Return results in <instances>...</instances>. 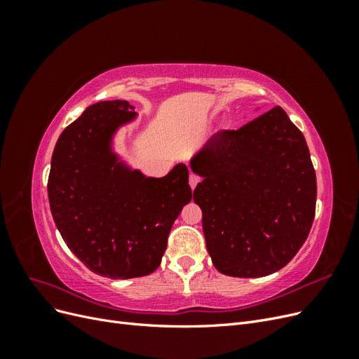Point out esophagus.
<instances>
[{"label":"esophagus","mask_w":359,"mask_h":359,"mask_svg":"<svg viewBox=\"0 0 359 359\" xmlns=\"http://www.w3.org/2000/svg\"><path fill=\"white\" fill-rule=\"evenodd\" d=\"M199 181H201V177L199 175H196V173H190V178H189V182H190V187L194 190V187L198 186L199 184Z\"/></svg>","instance_id":"1"}]
</instances>
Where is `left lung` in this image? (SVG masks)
<instances>
[{
  "mask_svg": "<svg viewBox=\"0 0 359 359\" xmlns=\"http://www.w3.org/2000/svg\"><path fill=\"white\" fill-rule=\"evenodd\" d=\"M191 169L203 178L193 201L222 274H273L306 243L316 212V172L304 135L280 106L238 130L217 132Z\"/></svg>",
  "mask_w": 359,
  "mask_h": 359,
  "instance_id": "obj_1",
  "label": "left lung"
}]
</instances>
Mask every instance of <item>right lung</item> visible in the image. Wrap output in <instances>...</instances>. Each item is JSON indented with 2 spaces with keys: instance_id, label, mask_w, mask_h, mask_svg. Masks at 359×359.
Wrapping results in <instances>:
<instances>
[{
  "instance_id": "add662e5",
  "label": "right lung",
  "mask_w": 359,
  "mask_h": 359,
  "mask_svg": "<svg viewBox=\"0 0 359 359\" xmlns=\"http://www.w3.org/2000/svg\"><path fill=\"white\" fill-rule=\"evenodd\" d=\"M133 109L126 100L90 106L58 137L48 180L64 243L90 271L111 278L154 273L173 222L191 201L186 165L145 178L111 154L109 139Z\"/></svg>"
}]
</instances>
